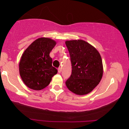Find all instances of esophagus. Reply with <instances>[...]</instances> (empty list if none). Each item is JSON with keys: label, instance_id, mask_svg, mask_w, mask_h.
I'll return each instance as SVG.
<instances>
[{"label": "esophagus", "instance_id": "1", "mask_svg": "<svg viewBox=\"0 0 129 129\" xmlns=\"http://www.w3.org/2000/svg\"><path fill=\"white\" fill-rule=\"evenodd\" d=\"M61 71H62V69H61V68H60V67H59V69H58V73H60V72H61Z\"/></svg>", "mask_w": 129, "mask_h": 129}]
</instances>
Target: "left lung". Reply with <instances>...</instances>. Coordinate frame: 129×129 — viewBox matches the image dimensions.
Masks as SVG:
<instances>
[{
    "label": "left lung",
    "instance_id": "1",
    "mask_svg": "<svg viewBox=\"0 0 129 129\" xmlns=\"http://www.w3.org/2000/svg\"><path fill=\"white\" fill-rule=\"evenodd\" d=\"M72 66V75L66 82L70 91L78 95L88 94L98 85L103 75L100 53L84 40L66 41Z\"/></svg>",
    "mask_w": 129,
    "mask_h": 129
}]
</instances>
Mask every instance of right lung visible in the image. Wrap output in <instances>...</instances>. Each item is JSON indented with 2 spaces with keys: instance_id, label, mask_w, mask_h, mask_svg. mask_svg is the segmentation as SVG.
<instances>
[{
  "instance_id": "1",
  "label": "right lung",
  "mask_w": 129,
  "mask_h": 129,
  "mask_svg": "<svg viewBox=\"0 0 129 129\" xmlns=\"http://www.w3.org/2000/svg\"><path fill=\"white\" fill-rule=\"evenodd\" d=\"M54 40L40 38L25 50L19 62V73L28 88L41 90L48 86L57 69L52 66L50 53L56 45Z\"/></svg>"
}]
</instances>
